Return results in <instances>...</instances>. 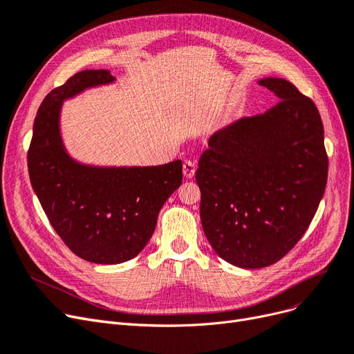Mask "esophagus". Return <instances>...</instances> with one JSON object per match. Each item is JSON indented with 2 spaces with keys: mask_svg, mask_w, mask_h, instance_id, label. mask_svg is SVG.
<instances>
[{
  "mask_svg": "<svg viewBox=\"0 0 354 354\" xmlns=\"http://www.w3.org/2000/svg\"><path fill=\"white\" fill-rule=\"evenodd\" d=\"M182 169H184V176L187 179H191L195 175V163L191 162V160L184 162V167H182Z\"/></svg>",
  "mask_w": 354,
  "mask_h": 354,
  "instance_id": "1",
  "label": "esophagus"
}]
</instances>
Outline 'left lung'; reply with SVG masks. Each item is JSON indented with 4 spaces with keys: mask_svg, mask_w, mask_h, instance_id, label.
Listing matches in <instances>:
<instances>
[{
    "mask_svg": "<svg viewBox=\"0 0 354 354\" xmlns=\"http://www.w3.org/2000/svg\"><path fill=\"white\" fill-rule=\"evenodd\" d=\"M258 84L280 102L217 131L195 172L207 241L221 259L246 270L277 263L299 242L328 176L315 103L284 78Z\"/></svg>",
    "mask_w": 354,
    "mask_h": 354,
    "instance_id": "left-lung-1",
    "label": "left lung"
}]
</instances>
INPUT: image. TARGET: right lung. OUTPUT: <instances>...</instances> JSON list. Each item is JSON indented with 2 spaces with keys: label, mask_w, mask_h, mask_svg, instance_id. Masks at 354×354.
Instances as JSON below:
<instances>
[{
  "label": "right lung",
  "mask_w": 354,
  "mask_h": 354,
  "mask_svg": "<svg viewBox=\"0 0 354 354\" xmlns=\"http://www.w3.org/2000/svg\"><path fill=\"white\" fill-rule=\"evenodd\" d=\"M116 82L109 70H84L44 99L28 153L35 194L52 227L88 263L121 264L149 243L157 216L182 184V162L159 166L95 165L74 159L61 131L64 102Z\"/></svg>",
  "instance_id": "right-lung-1"
}]
</instances>
